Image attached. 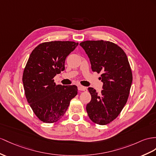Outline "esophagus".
Segmentation results:
<instances>
[{
  "label": "esophagus",
  "mask_w": 156,
  "mask_h": 156,
  "mask_svg": "<svg viewBox=\"0 0 156 156\" xmlns=\"http://www.w3.org/2000/svg\"><path fill=\"white\" fill-rule=\"evenodd\" d=\"M78 89L80 91H86L87 90L86 87H83L82 86H78Z\"/></svg>",
  "instance_id": "esophagus-1"
}]
</instances>
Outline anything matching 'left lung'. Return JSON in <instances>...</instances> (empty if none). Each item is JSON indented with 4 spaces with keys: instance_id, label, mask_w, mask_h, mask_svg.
Wrapping results in <instances>:
<instances>
[{
    "instance_id": "8db88e82",
    "label": "left lung",
    "mask_w": 156,
    "mask_h": 156,
    "mask_svg": "<svg viewBox=\"0 0 156 156\" xmlns=\"http://www.w3.org/2000/svg\"><path fill=\"white\" fill-rule=\"evenodd\" d=\"M91 62V70L101 73L103 89L98 94L88 87L91 99L86 105L90 119L100 125L109 124L121 112L129 98L133 74L127 56L114 43L98 40L80 43Z\"/></svg>"
}]
</instances>
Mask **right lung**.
<instances>
[{
	"label": "right lung",
	"mask_w": 156,
	"mask_h": 156,
	"mask_svg": "<svg viewBox=\"0 0 156 156\" xmlns=\"http://www.w3.org/2000/svg\"><path fill=\"white\" fill-rule=\"evenodd\" d=\"M78 45L69 41L42 43L27 62L22 76L25 95L34 113L43 122L61 119L78 94L76 86L56 85L53 80L65 70L66 57Z\"/></svg>",
	"instance_id": "add662e5"
}]
</instances>
